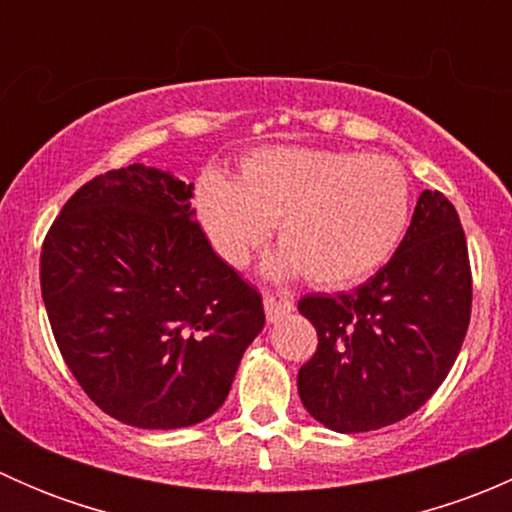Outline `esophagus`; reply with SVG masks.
I'll use <instances>...</instances> for the list:
<instances>
[{
  "label": "esophagus",
  "instance_id": "esophagus-1",
  "mask_svg": "<svg viewBox=\"0 0 512 512\" xmlns=\"http://www.w3.org/2000/svg\"><path fill=\"white\" fill-rule=\"evenodd\" d=\"M265 314H267V322H277V319H282L285 314H289L294 309L292 299H285V297H275V294L265 292Z\"/></svg>",
  "mask_w": 512,
  "mask_h": 512
}]
</instances>
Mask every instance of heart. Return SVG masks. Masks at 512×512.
<instances>
[{
	"label": "heart",
	"instance_id": "heart-1",
	"mask_svg": "<svg viewBox=\"0 0 512 512\" xmlns=\"http://www.w3.org/2000/svg\"><path fill=\"white\" fill-rule=\"evenodd\" d=\"M195 215L220 260L245 267L275 225V280L302 275L339 289L391 260L411 223V183L399 160L332 148H260L235 178L200 180Z\"/></svg>",
	"mask_w": 512,
	"mask_h": 512
}]
</instances>
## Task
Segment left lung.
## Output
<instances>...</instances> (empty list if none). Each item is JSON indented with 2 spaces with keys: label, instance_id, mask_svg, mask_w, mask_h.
<instances>
[{
  "label": "left lung",
  "instance_id": "1",
  "mask_svg": "<svg viewBox=\"0 0 512 512\" xmlns=\"http://www.w3.org/2000/svg\"><path fill=\"white\" fill-rule=\"evenodd\" d=\"M468 245L451 200L423 190L396 255L352 292L307 294L317 329L299 369L304 409L339 433L391 426L421 409L451 371L471 322Z\"/></svg>",
  "mask_w": 512,
  "mask_h": 512
}]
</instances>
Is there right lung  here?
<instances>
[{"instance_id": "add662e5", "label": "right lung", "mask_w": 512, "mask_h": 512, "mask_svg": "<svg viewBox=\"0 0 512 512\" xmlns=\"http://www.w3.org/2000/svg\"><path fill=\"white\" fill-rule=\"evenodd\" d=\"M193 183L133 163L81 185L41 245L59 352L101 411L183 428L223 406L265 327L262 297L210 247Z\"/></svg>"}]
</instances>
